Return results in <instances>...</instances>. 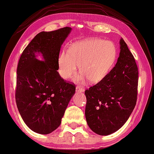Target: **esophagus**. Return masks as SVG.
<instances>
[{"instance_id":"esophagus-1","label":"esophagus","mask_w":154,"mask_h":154,"mask_svg":"<svg viewBox=\"0 0 154 154\" xmlns=\"http://www.w3.org/2000/svg\"><path fill=\"white\" fill-rule=\"evenodd\" d=\"M76 92H84V88L82 86H77L76 87Z\"/></svg>"}]
</instances>
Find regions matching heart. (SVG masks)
I'll list each match as a JSON object with an SVG mask.
<instances>
[{
  "label": "heart",
  "instance_id": "b5f03b06",
  "mask_svg": "<svg viewBox=\"0 0 154 154\" xmlns=\"http://www.w3.org/2000/svg\"><path fill=\"white\" fill-rule=\"evenodd\" d=\"M116 55L114 44L110 41L89 38L76 42L68 50L62 51L58 57V72L64 79L76 73L77 66L82 72L75 80L83 83L100 82L109 73Z\"/></svg>",
  "mask_w": 154,
  "mask_h": 154
}]
</instances>
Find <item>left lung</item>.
<instances>
[{
	"instance_id": "obj_1",
	"label": "left lung",
	"mask_w": 154,
	"mask_h": 154,
	"mask_svg": "<svg viewBox=\"0 0 154 154\" xmlns=\"http://www.w3.org/2000/svg\"><path fill=\"white\" fill-rule=\"evenodd\" d=\"M118 62L103 80L85 91V115L90 128L111 134L124 126L136 105L138 71L133 55L123 38Z\"/></svg>"
}]
</instances>
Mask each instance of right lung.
Here are the masks:
<instances>
[{
  "label": "right lung",
  "instance_id": "obj_1",
  "mask_svg": "<svg viewBox=\"0 0 154 154\" xmlns=\"http://www.w3.org/2000/svg\"><path fill=\"white\" fill-rule=\"evenodd\" d=\"M71 30L64 27L37 34L18 62L16 105L25 124L36 133L48 134L59 127L75 92V85L57 71L60 48ZM39 54L43 61L36 58Z\"/></svg>",
  "mask_w": 154,
  "mask_h": 154
}]
</instances>
